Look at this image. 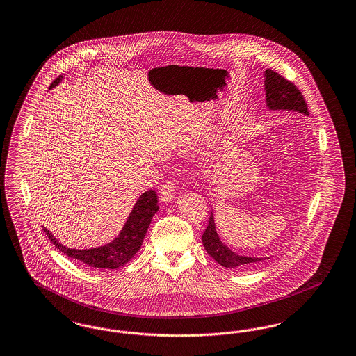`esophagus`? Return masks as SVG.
<instances>
[{
  "label": "esophagus",
  "mask_w": 356,
  "mask_h": 356,
  "mask_svg": "<svg viewBox=\"0 0 356 356\" xmlns=\"http://www.w3.org/2000/svg\"><path fill=\"white\" fill-rule=\"evenodd\" d=\"M176 186H177V180L176 179H170L168 181H165V184L160 191V200L163 203H170L175 197L176 193Z\"/></svg>",
  "instance_id": "1"
}]
</instances>
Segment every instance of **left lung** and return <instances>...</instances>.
<instances>
[{
  "label": "left lung",
  "mask_w": 356,
  "mask_h": 356,
  "mask_svg": "<svg viewBox=\"0 0 356 356\" xmlns=\"http://www.w3.org/2000/svg\"><path fill=\"white\" fill-rule=\"evenodd\" d=\"M266 99L270 109H288L308 115L307 102L299 88L272 69L266 70ZM202 240L207 252L225 268L245 270L254 267V264H257L261 260H266V257L240 256L231 251L229 248H227L216 234L212 213L209 216V221L204 231Z\"/></svg>",
  "instance_id": "8db88e82"
}]
</instances>
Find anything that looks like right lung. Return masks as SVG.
I'll return each mask as SVG.
<instances>
[{
    "mask_svg": "<svg viewBox=\"0 0 356 356\" xmlns=\"http://www.w3.org/2000/svg\"><path fill=\"white\" fill-rule=\"evenodd\" d=\"M61 77L63 76H58L51 83V88L58 84L61 81ZM157 203V195L153 189L144 192L135 204L128 220L120 232L119 237H116L112 243L99 248L72 250L65 245H61L45 227L44 232L51 240V243L54 244V247L69 257L83 261L90 267L115 270L128 263L140 250L144 236L148 231V227L152 221L153 215L159 209Z\"/></svg>",
    "mask_w": 356,
    "mask_h": 356,
    "instance_id": "1",
    "label": "right lung"
}]
</instances>
